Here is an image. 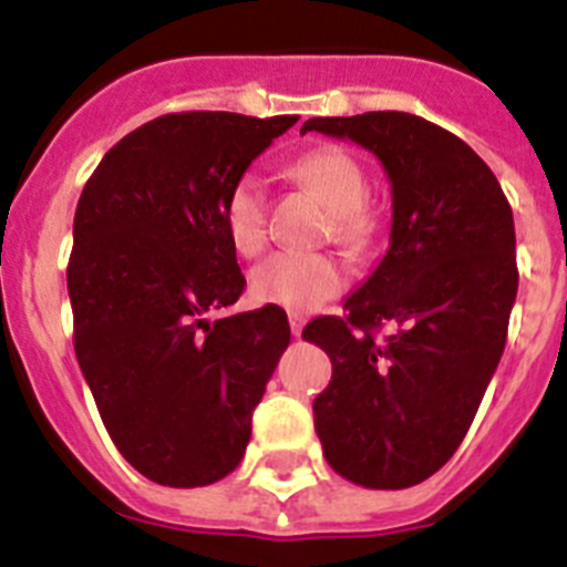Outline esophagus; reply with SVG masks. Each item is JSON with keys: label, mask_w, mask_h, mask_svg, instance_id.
Listing matches in <instances>:
<instances>
[{"label": "esophagus", "mask_w": 567, "mask_h": 567, "mask_svg": "<svg viewBox=\"0 0 567 567\" xmlns=\"http://www.w3.org/2000/svg\"><path fill=\"white\" fill-rule=\"evenodd\" d=\"M289 329H292L295 338H300V332H303V315L289 312Z\"/></svg>", "instance_id": "1"}]
</instances>
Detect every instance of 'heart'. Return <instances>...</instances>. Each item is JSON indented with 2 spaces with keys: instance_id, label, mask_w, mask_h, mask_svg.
<instances>
[{
  "instance_id": "obj_1",
  "label": "heart",
  "mask_w": 567,
  "mask_h": 567,
  "mask_svg": "<svg viewBox=\"0 0 567 567\" xmlns=\"http://www.w3.org/2000/svg\"><path fill=\"white\" fill-rule=\"evenodd\" d=\"M295 182L312 189L329 209L332 238L349 252L369 247L374 218L365 209L369 178L363 164L338 144L315 147L289 164ZM224 229L240 255H255L267 244V189L258 175L244 173L224 198ZM338 260L320 252H275L249 275L255 300L289 312H312L343 289Z\"/></svg>"
}]
</instances>
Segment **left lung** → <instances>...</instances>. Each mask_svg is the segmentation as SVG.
Segmentation results:
<instances>
[{
	"label": "left lung",
	"mask_w": 567,
	"mask_h": 567,
	"mask_svg": "<svg viewBox=\"0 0 567 567\" xmlns=\"http://www.w3.org/2000/svg\"><path fill=\"white\" fill-rule=\"evenodd\" d=\"M309 130L352 138L392 182L389 252L343 318L303 329L332 360L315 432L340 477L409 488L452 460L503 358L519 284L514 215L488 164L420 115H334ZM380 326L393 334L378 339Z\"/></svg>",
	"instance_id": "1"
}]
</instances>
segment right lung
Here are the masks:
<instances>
[{"mask_svg":"<svg viewBox=\"0 0 567 567\" xmlns=\"http://www.w3.org/2000/svg\"><path fill=\"white\" fill-rule=\"evenodd\" d=\"M298 115H158L110 147L73 218V346L104 429L138 474L169 488L227 477L289 346L287 312L209 320L247 280L224 198Z\"/></svg>","mask_w":567,"mask_h":567,"instance_id":"right-lung-1","label":"right lung"}]
</instances>
